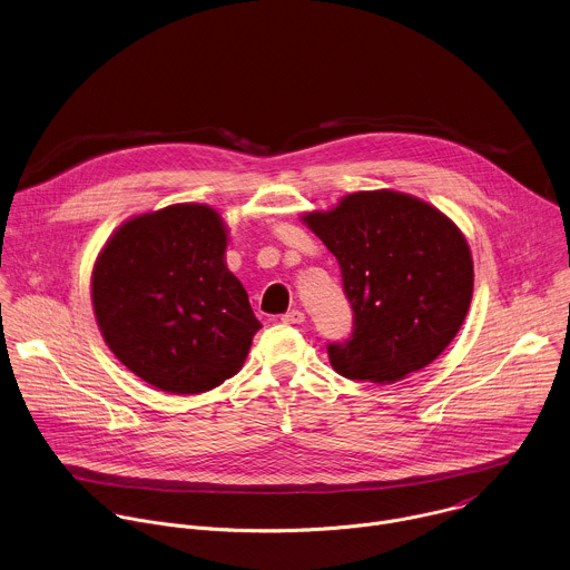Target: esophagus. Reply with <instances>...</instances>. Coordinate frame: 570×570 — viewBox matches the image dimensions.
Masks as SVG:
<instances>
[{
	"instance_id": "obj_1",
	"label": "esophagus",
	"mask_w": 570,
	"mask_h": 570,
	"mask_svg": "<svg viewBox=\"0 0 570 570\" xmlns=\"http://www.w3.org/2000/svg\"><path fill=\"white\" fill-rule=\"evenodd\" d=\"M282 322H284V324H302V322H304V313H302L299 308H293V311H288V313L282 315Z\"/></svg>"
}]
</instances>
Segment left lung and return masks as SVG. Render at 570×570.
<instances>
[{
	"mask_svg": "<svg viewBox=\"0 0 570 570\" xmlns=\"http://www.w3.org/2000/svg\"><path fill=\"white\" fill-rule=\"evenodd\" d=\"M304 220L336 257L354 313L350 338L327 345L341 376L394 383L449 347L469 311L473 262L442 212L383 189Z\"/></svg>",
	"mask_w": 570,
	"mask_h": 570,
	"instance_id": "8db88e82",
	"label": "left lung"
}]
</instances>
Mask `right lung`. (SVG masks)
I'll return each mask as SVG.
<instances>
[{
    "mask_svg": "<svg viewBox=\"0 0 570 570\" xmlns=\"http://www.w3.org/2000/svg\"><path fill=\"white\" fill-rule=\"evenodd\" d=\"M227 234L207 205H171L124 223L92 275L99 330L146 383L198 394L234 376L262 330L225 266Z\"/></svg>",
    "mask_w": 570,
    "mask_h": 570,
    "instance_id": "1",
    "label": "right lung"
}]
</instances>
